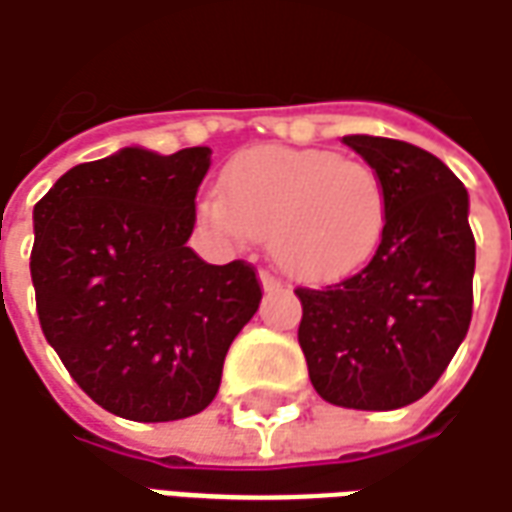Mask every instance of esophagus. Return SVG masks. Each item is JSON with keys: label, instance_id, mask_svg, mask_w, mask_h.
Wrapping results in <instances>:
<instances>
[{"label": "esophagus", "instance_id": "1", "mask_svg": "<svg viewBox=\"0 0 512 512\" xmlns=\"http://www.w3.org/2000/svg\"><path fill=\"white\" fill-rule=\"evenodd\" d=\"M260 283H263V291L266 294H274V291H285L283 280H277L271 271H260Z\"/></svg>", "mask_w": 512, "mask_h": 512}]
</instances>
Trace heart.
Segmentation results:
<instances>
[{"label":"heart","mask_w":512,"mask_h":512,"mask_svg":"<svg viewBox=\"0 0 512 512\" xmlns=\"http://www.w3.org/2000/svg\"><path fill=\"white\" fill-rule=\"evenodd\" d=\"M204 221L235 238H269L274 263L308 285L342 283L384 241L387 187L378 170L325 148H252L229 162Z\"/></svg>","instance_id":"b5f03b06"}]
</instances>
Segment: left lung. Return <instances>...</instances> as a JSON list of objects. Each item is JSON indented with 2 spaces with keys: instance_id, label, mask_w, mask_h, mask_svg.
<instances>
[{
  "instance_id": "8db88e82",
  "label": "left lung",
  "mask_w": 512,
  "mask_h": 512,
  "mask_svg": "<svg viewBox=\"0 0 512 512\" xmlns=\"http://www.w3.org/2000/svg\"><path fill=\"white\" fill-rule=\"evenodd\" d=\"M342 142L387 187V232L358 274L322 291L297 288V339L325 401L387 412L437 384L471 325L476 243L468 190L417 145L367 134Z\"/></svg>"
}]
</instances>
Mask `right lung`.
Segmentation results:
<instances>
[{"instance_id": "1", "label": "right lung", "mask_w": 512, "mask_h": 512, "mask_svg": "<svg viewBox=\"0 0 512 512\" xmlns=\"http://www.w3.org/2000/svg\"><path fill=\"white\" fill-rule=\"evenodd\" d=\"M210 148H145L66 170L33 210L36 311L75 384L106 412L168 423L207 409L255 316L252 263L187 246Z\"/></svg>"}]
</instances>
